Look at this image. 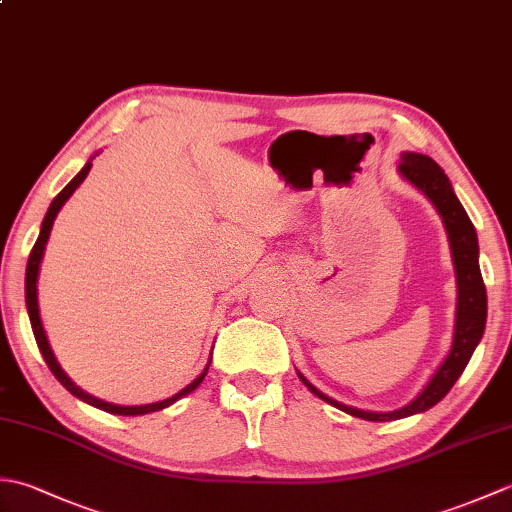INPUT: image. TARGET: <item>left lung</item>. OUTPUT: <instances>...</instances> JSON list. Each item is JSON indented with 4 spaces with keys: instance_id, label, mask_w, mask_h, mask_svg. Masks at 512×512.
<instances>
[{
    "instance_id": "8db88e82",
    "label": "left lung",
    "mask_w": 512,
    "mask_h": 512,
    "mask_svg": "<svg viewBox=\"0 0 512 512\" xmlns=\"http://www.w3.org/2000/svg\"><path fill=\"white\" fill-rule=\"evenodd\" d=\"M400 173L433 202V206H436L438 213L442 215V222L447 226L449 233L455 277H458V312H455V334L449 356L444 358V363L440 365L438 372L433 374L429 385L422 389V394L416 400H411L409 405L391 413H374L345 407L341 402L323 396L319 389H314L308 380L299 374L303 385H306L312 394H317L321 400L330 402L336 409L350 413V416L365 418L372 422L407 418L413 416V413L427 411L436 405V402H440L449 394L455 380L460 378L464 367L469 365L473 350L477 343H480L486 325V288L480 273V262H477V235L469 215L464 211V206L455 198L449 178L444 176V171L438 167L436 160L422 154H402Z\"/></svg>"
}]
</instances>
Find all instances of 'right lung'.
<instances>
[{
    "mask_svg": "<svg viewBox=\"0 0 512 512\" xmlns=\"http://www.w3.org/2000/svg\"><path fill=\"white\" fill-rule=\"evenodd\" d=\"M90 167H92V162H88V165H85L79 173H76V176L70 180V184H65V189L57 195V198L52 200V204H50V209H48L46 217H43L41 233H39V237H37L35 246H32V250H30L28 266H26V308H28V317H30V325H32V334H35V341H37V345H39V352H41V356H43V361L48 363L50 372H52L54 376H57L59 383H61L65 389H68L70 394H74L76 398H81V400H85V402H90V405L99 407V409H103V411L118 413V416H138V413H149V411L165 409L167 405H171V402H176V400H178V398H182L184 394H189V391H193L195 387H198V385L202 383V378L206 376V369H209V365H211V363L206 365L204 372H202L198 378H195L191 385L184 387V389L180 391V394L171 396V398L162 400V402H154V405H143V407H118V405H110V402H103V400H99V398H94V396H90V394H85L83 389L76 387V385L72 383V380L63 374L61 365L57 363V358H54V354H52V350H50L48 339H46V332H43V325H41V319H39L37 277H39V264H41L43 250H46V242H48V237H50V228H52V224H54V217H57V213H59V209L63 206V202L70 198V195L74 193V189L79 187V184L85 180V176H88Z\"/></svg>",
    "mask_w": 512,
    "mask_h": 512,
    "instance_id": "obj_1",
    "label": "right lung"
}]
</instances>
